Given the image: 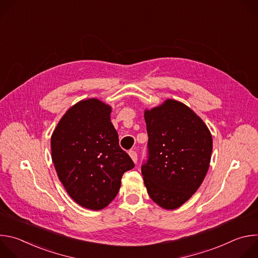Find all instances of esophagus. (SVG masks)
<instances>
[{
	"label": "esophagus",
	"mask_w": 258,
	"mask_h": 258,
	"mask_svg": "<svg viewBox=\"0 0 258 258\" xmlns=\"http://www.w3.org/2000/svg\"><path fill=\"white\" fill-rule=\"evenodd\" d=\"M128 154H130V156H131L132 160H133L135 163H137V160H138V155H137V152H136V151H134V150H131V151L128 152Z\"/></svg>",
	"instance_id": "34e87169"
}]
</instances>
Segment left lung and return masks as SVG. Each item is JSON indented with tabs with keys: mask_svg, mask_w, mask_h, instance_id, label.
<instances>
[{
	"mask_svg": "<svg viewBox=\"0 0 258 258\" xmlns=\"http://www.w3.org/2000/svg\"><path fill=\"white\" fill-rule=\"evenodd\" d=\"M148 160L142 165L145 187L160 207L187 202L208 171L212 137L204 121L183 103L167 99L144 112Z\"/></svg>",
	"mask_w": 258,
	"mask_h": 258,
	"instance_id": "1",
	"label": "left lung"
}]
</instances>
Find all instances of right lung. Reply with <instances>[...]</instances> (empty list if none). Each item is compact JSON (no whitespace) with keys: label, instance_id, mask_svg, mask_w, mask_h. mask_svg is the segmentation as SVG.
Segmentation results:
<instances>
[{"label":"right lung","instance_id":"add662e5","mask_svg":"<svg viewBox=\"0 0 258 258\" xmlns=\"http://www.w3.org/2000/svg\"><path fill=\"white\" fill-rule=\"evenodd\" d=\"M111 106L99 99L71 106L51 137L52 161L68 195L79 205L101 210L116 197L122 174L135 164L118 143Z\"/></svg>","mask_w":258,"mask_h":258}]
</instances>
